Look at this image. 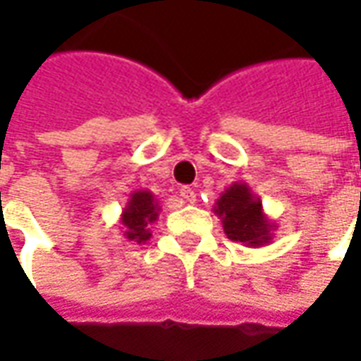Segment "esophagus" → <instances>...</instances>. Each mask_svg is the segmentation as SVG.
Returning <instances> with one entry per match:
<instances>
[{"label": "esophagus", "mask_w": 361, "mask_h": 361, "mask_svg": "<svg viewBox=\"0 0 361 361\" xmlns=\"http://www.w3.org/2000/svg\"><path fill=\"white\" fill-rule=\"evenodd\" d=\"M180 197H183V201L190 202V204H192V202H197V192H195L190 187L180 188Z\"/></svg>", "instance_id": "obj_1"}]
</instances>
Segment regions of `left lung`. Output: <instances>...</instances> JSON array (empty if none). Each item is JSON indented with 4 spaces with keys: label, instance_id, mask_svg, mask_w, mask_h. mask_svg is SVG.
<instances>
[{
    "label": "left lung",
    "instance_id": "obj_1",
    "mask_svg": "<svg viewBox=\"0 0 361 361\" xmlns=\"http://www.w3.org/2000/svg\"><path fill=\"white\" fill-rule=\"evenodd\" d=\"M225 235L245 247H263L273 239L277 225L263 213V202L247 183H233L221 192L213 207Z\"/></svg>",
    "mask_w": 361,
    "mask_h": 361
}]
</instances>
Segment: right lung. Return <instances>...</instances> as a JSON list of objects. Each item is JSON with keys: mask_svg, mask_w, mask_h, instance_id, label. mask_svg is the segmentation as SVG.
I'll return each instance as SVG.
<instances>
[{"mask_svg": "<svg viewBox=\"0 0 361 361\" xmlns=\"http://www.w3.org/2000/svg\"><path fill=\"white\" fill-rule=\"evenodd\" d=\"M159 201L150 190L146 188L132 190L130 199L120 215V231L124 239L138 243V245L148 241L152 237L150 225L159 219Z\"/></svg>", "mask_w": 361, "mask_h": 361, "instance_id": "add662e5", "label": "right lung"}]
</instances>
